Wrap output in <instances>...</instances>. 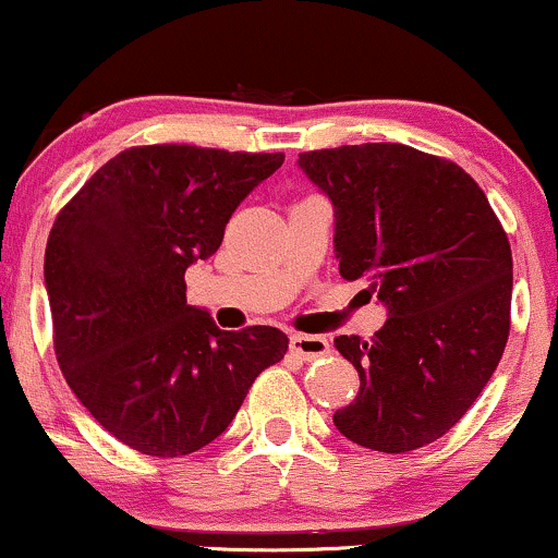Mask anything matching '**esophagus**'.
Masks as SVG:
<instances>
[{"instance_id":"34e87169","label":"esophagus","mask_w":558,"mask_h":558,"mask_svg":"<svg viewBox=\"0 0 558 558\" xmlns=\"http://www.w3.org/2000/svg\"><path fill=\"white\" fill-rule=\"evenodd\" d=\"M291 351H296L304 360H317V356L330 354V343L325 336H306V332H293Z\"/></svg>"}]
</instances>
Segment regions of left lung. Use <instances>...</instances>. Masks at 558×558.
<instances>
[{"label":"left lung","instance_id":"1","mask_svg":"<svg viewBox=\"0 0 558 558\" xmlns=\"http://www.w3.org/2000/svg\"><path fill=\"white\" fill-rule=\"evenodd\" d=\"M332 204L345 280L367 278L388 319L369 341L338 336L360 393L332 422L383 453L433 444L488 386L509 338L511 248L459 165L403 144L299 155Z\"/></svg>","mask_w":558,"mask_h":558}]
</instances>
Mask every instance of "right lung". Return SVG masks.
Here are the masks:
<instances>
[{
    "label": "right lung",
    "instance_id": "right-lung-1",
    "mask_svg": "<svg viewBox=\"0 0 558 558\" xmlns=\"http://www.w3.org/2000/svg\"><path fill=\"white\" fill-rule=\"evenodd\" d=\"M283 155L133 146L57 215L44 254L54 351L68 386L120 444L185 457L228 430L286 332L220 330L185 304V270L220 248L235 207Z\"/></svg>",
    "mask_w": 558,
    "mask_h": 558
}]
</instances>
